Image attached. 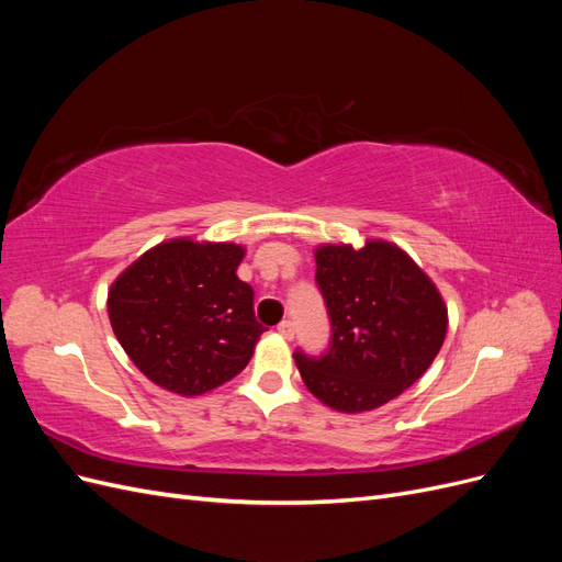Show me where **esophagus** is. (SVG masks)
Returning a JSON list of instances; mask_svg holds the SVG:
<instances>
[{
	"mask_svg": "<svg viewBox=\"0 0 562 562\" xmlns=\"http://www.w3.org/2000/svg\"><path fill=\"white\" fill-rule=\"evenodd\" d=\"M277 330H279V335H283L285 339H293V335H295V326H293V321H281L279 326H277Z\"/></svg>",
	"mask_w": 562,
	"mask_h": 562,
	"instance_id": "1",
	"label": "esophagus"
}]
</instances>
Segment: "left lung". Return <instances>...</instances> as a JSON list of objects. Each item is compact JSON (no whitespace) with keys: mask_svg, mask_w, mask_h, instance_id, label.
Here are the masks:
<instances>
[{"mask_svg":"<svg viewBox=\"0 0 562 562\" xmlns=\"http://www.w3.org/2000/svg\"><path fill=\"white\" fill-rule=\"evenodd\" d=\"M314 258L333 335L318 359L293 353L300 375L337 413L375 411L434 363L448 333L446 302L396 244H326Z\"/></svg>","mask_w":562,"mask_h":562,"instance_id":"obj_1","label":"left lung"}]
</instances>
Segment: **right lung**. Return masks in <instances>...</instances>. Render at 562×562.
Returning a JSON list of instances; mask_svg holds the SVG:
<instances>
[{"label": "right lung", "mask_w": 562, "mask_h": 562, "mask_svg": "<svg viewBox=\"0 0 562 562\" xmlns=\"http://www.w3.org/2000/svg\"><path fill=\"white\" fill-rule=\"evenodd\" d=\"M244 246L164 241L116 277L108 293L112 330L147 380L201 396L248 366L262 328L252 288L236 277Z\"/></svg>", "instance_id": "right-lung-1"}]
</instances>
